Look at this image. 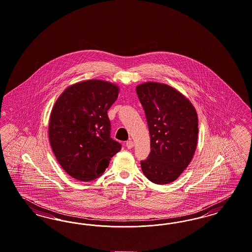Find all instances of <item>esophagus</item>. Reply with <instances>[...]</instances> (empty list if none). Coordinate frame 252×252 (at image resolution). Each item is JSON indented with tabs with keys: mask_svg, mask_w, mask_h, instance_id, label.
<instances>
[{
	"mask_svg": "<svg viewBox=\"0 0 252 252\" xmlns=\"http://www.w3.org/2000/svg\"><path fill=\"white\" fill-rule=\"evenodd\" d=\"M133 146H134V144H133V142H132L131 140H128V141L126 142V147H127L128 149H131V148H133Z\"/></svg>",
	"mask_w": 252,
	"mask_h": 252,
	"instance_id": "34e87169",
	"label": "esophagus"
}]
</instances>
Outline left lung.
Segmentation results:
<instances>
[{"instance_id": "left-lung-1", "label": "left lung", "mask_w": 252, "mask_h": 252, "mask_svg": "<svg viewBox=\"0 0 252 252\" xmlns=\"http://www.w3.org/2000/svg\"><path fill=\"white\" fill-rule=\"evenodd\" d=\"M150 134L149 158L141 161L144 175L155 184L175 181L193 158L198 116L190 101L176 89L158 82L136 87Z\"/></svg>"}]
</instances>
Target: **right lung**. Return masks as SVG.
I'll use <instances>...</instances> for the list:
<instances>
[{
    "label": "right lung",
    "instance_id": "right-lung-1",
    "mask_svg": "<svg viewBox=\"0 0 252 252\" xmlns=\"http://www.w3.org/2000/svg\"><path fill=\"white\" fill-rule=\"evenodd\" d=\"M111 82L86 80L69 86L50 114L48 137L58 162L80 181L103 175L122 145L110 137L107 110L119 96Z\"/></svg>",
    "mask_w": 252,
    "mask_h": 252
}]
</instances>
